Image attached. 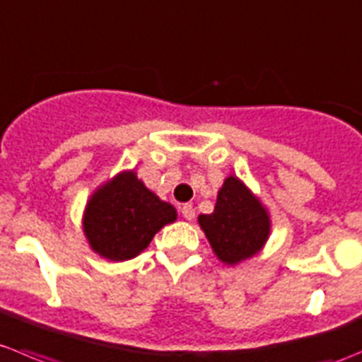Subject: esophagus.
<instances>
[{
    "mask_svg": "<svg viewBox=\"0 0 362 362\" xmlns=\"http://www.w3.org/2000/svg\"><path fill=\"white\" fill-rule=\"evenodd\" d=\"M181 213H182V216H185L186 220H189V221L195 218V209H193L192 204H185V206L181 207Z\"/></svg>",
    "mask_w": 362,
    "mask_h": 362,
    "instance_id": "obj_1",
    "label": "esophagus"
}]
</instances>
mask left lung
Masks as SVG:
<instances>
[{"mask_svg":"<svg viewBox=\"0 0 362 362\" xmlns=\"http://www.w3.org/2000/svg\"><path fill=\"white\" fill-rule=\"evenodd\" d=\"M197 220L216 259L232 267L255 257L271 234L269 209L234 174L218 189L213 213Z\"/></svg>","mask_w":362,"mask_h":362,"instance_id":"8db88e82","label":"left lung"}]
</instances>
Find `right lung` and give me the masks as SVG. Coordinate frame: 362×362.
I'll return each instance as SVG.
<instances>
[{
    "mask_svg": "<svg viewBox=\"0 0 362 362\" xmlns=\"http://www.w3.org/2000/svg\"><path fill=\"white\" fill-rule=\"evenodd\" d=\"M176 220V207L151 192L132 169L117 173L89 195L82 230L96 255L124 262L144 252L156 232Z\"/></svg>",
    "mask_w": 362,
    "mask_h": 362,
    "instance_id": "obj_1",
    "label": "right lung"
}]
</instances>
